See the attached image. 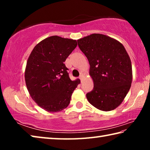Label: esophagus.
<instances>
[{
  "mask_svg": "<svg viewBox=\"0 0 150 150\" xmlns=\"http://www.w3.org/2000/svg\"><path fill=\"white\" fill-rule=\"evenodd\" d=\"M79 79H81V82H82V81H83V74H81V75H80Z\"/></svg>",
  "mask_w": 150,
  "mask_h": 150,
  "instance_id": "1",
  "label": "esophagus"
}]
</instances>
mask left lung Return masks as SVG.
I'll return each instance as SVG.
<instances>
[{
    "label": "left lung",
    "mask_w": 150,
    "mask_h": 150,
    "mask_svg": "<svg viewBox=\"0 0 150 150\" xmlns=\"http://www.w3.org/2000/svg\"><path fill=\"white\" fill-rule=\"evenodd\" d=\"M78 45L89 62L94 87L86 96L98 110H112L122 103L132 81L130 58L118 40L101 34L77 40Z\"/></svg>",
    "instance_id": "left-lung-1"
}]
</instances>
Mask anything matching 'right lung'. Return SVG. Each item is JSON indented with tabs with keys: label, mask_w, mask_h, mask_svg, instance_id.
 <instances>
[{
	"label": "right lung",
	"mask_w": 150,
	"mask_h": 150,
	"mask_svg": "<svg viewBox=\"0 0 150 150\" xmlns=\"http://www.w3.org/2000/svg\"><path fill=\"white\" fill-rule=\"evenodd\" d=\"M77 45L75 40L53 35L35 45L28 59L24 73L27 89L45 111L56 112L67 108L81 83L79 79H70L64 64Z\"/></svg>",
	"instance_id": "obj_1"
}]
</instances>
